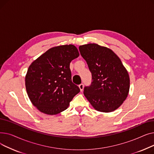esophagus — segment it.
Instances as JSON below:
<instances>
[{"instance_id":"esophagus-1","label":"esophagus","mask_w":154,"mask_h":154,"mask_svg":"<svg viewBox=\"0 0 154 154\" xmlns=\"http://www.w3.org/2000/svg\"><path fill=\"white\" fill-rule=\"evenodd\" d=\"M79 88H80V91H83V89H84V84H80L79 85Z\"/></svg>"}]
</instances>
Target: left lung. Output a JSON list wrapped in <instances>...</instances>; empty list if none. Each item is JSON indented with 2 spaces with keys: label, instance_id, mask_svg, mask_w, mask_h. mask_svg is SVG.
Instances as JSON below:
<instances>
[{
  "label": "left lung",
  "instance_id": "left-lung-1",
  "mask_svg": "<svg viewBox=\"0 0 154 154\" xmlns=\"http://www.w3.org/2000/svg\"><path fill=\"white\" fill-rule=\"evenodd\" d=\"M92 73V82L84 94L93 107L102 112L118 109L130 88L128 74L119 57L111 49L96 44L79 47Z\"/></svg>",
  "mask_w": 154,
  "mask_h": 154
}]
</instances>
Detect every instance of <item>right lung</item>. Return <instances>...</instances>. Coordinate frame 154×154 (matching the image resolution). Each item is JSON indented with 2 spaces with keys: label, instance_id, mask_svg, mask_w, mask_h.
Returning a JSON list of instances; mask_svg holds the SVG:
<instances>
[{
  "label": "right lung",
  "instance_id": "1",
  "mask_svg": "<svg viewBox=\"0 0 154 154\" xmlns=\"http://www.w3.org/2000/svg\"><path fill=\"white\" fill-rule=\"evenodd\" d=\"M79 56L74 45L48 49L29 66L26 76L29 97L35 107L48 115H55L67 109L80 92L72 82L70 63Z\"/></svg>",
  "mask_w": 154,
  "mask_h": 154
}]
</instances>
